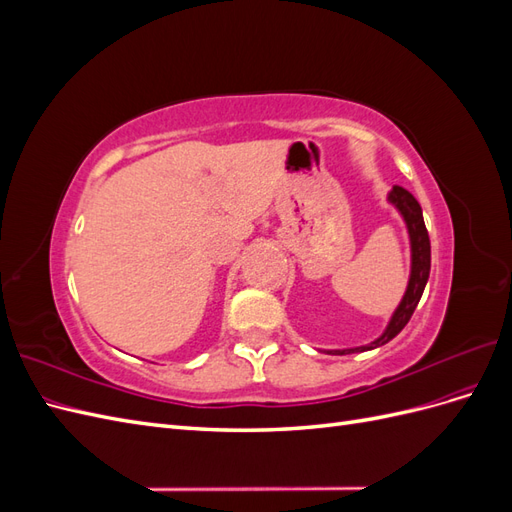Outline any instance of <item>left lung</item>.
Instances as JSON below:
<instances>
[{"label":"left lung","instance_id":"obj_1","mask_svg":"<svg viewBox=\"0 0 512 512\" xmlns=\"http://www.w3.org/2000/svg\"><path fill=\"white\" fill-rule=\"evenodd\" d=\"M389 203L397 207V211L404 215L406 226H408V235H410V247H412V271H410V282L406 288L404 299L397 305L395 314L389 322V327L384 329V333L367 346L361 348H348V350H329V354H352V352H365V350H374L378 346H384L391 339L406 327L408 320L412 318L414 309L423 297L425 284L429 280V269H431V243L427 228L423 222V209L418 205V200L401 188V185H395V188L389 192Z\"/></svg>","mask_w":512,"mask_h":512}]
</instances>
